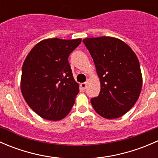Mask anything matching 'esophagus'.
Returning a JSON list of instances; mask_svg holds the SVG:
<instances>
[{
	"label": "esophagus",
	"mask_w": 158,
	"mask_h": 158,
	"mask_svg": "<svg viewBox=\"0 0 158 158\" xmlns=\"http://www.w3.org/2000/svg\"><path fill=\"white\" fill-rule=\"evenodd\" d=\"M86 85H87V82H82V83H81L80 86L82 89H85L86 88Z\"/></svg>",
	"instance_id": "1"
}]
</instances>
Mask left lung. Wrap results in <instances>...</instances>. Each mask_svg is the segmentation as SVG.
<instances>
[{"label": "left lung", "instance_id": "obj_1", "mask_svg": "<svg viewBox=\"0 0 158 158\" xmlns=\"http://www.w3.org/2000/svg\"><path fill=\"white\" fill-rule=\"evenodd\" d=\"M83 43L93 59L101 83L99 95L91 99L92 107L105 118L124 115L135 104L142 86L136 55L117 38H86Z\"/></svg>", "mask_w": 158, "mask_h": 158}]
</instances>
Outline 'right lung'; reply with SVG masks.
<instances>
[{"instance_id": "right-lung-1", "label": "right lung", "mask_w": 158, "mask_h": 158, "mask_svg": "<svg viewBox=\"0 0 158 158\" xmlns=\"http://www.w3.org/2000/svg\"><path fill=\"white\" fill-rule=\"evenodd\" d=\"M81 42V39L44 40L25 59L22 94L28 106L43 118L61 120L71 111L79 89L68 58Z\"/></svg>"}]
</instances>
